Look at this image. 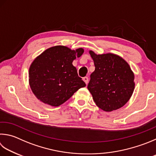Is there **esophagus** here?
Masks as SVG:
<instances>
[{
  "label": "esophagus",
  "instance_id": "34e87169",
  "mask_svg": "<svg viewBox=\"0 0 156 156\" xmlns=\"http://www.w3.org/2000/svg\"><path fill=\"white\" fill-rule=\"evenodd\" d=\"M83 80L84 81V83H86V84H87L88 83H89V78H88V77L83 78Z\"/></svg>",
  "mask_w": 156,
  "mask_h": 156
}]
</instances>
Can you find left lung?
<instances>
[{"mask_svg":"<svg viewBox=\"0 0 156 156\" xmlns=\"http://www.w3.org/2000/svg\"><path fill=\"white\" fill-rule=\"evenodd\" d=\"M95 67L87 88L95 103L106 112L120 108L134 89V75L127 62L113 54L97 55L89 51Z\"/></svg>","mask_w":156,"mask_h":156,"instance_id":"obj_1","label":"left lung"}]
</instances>
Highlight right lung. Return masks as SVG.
<instances>
[{"label":"right lung","mask_w":156,"mask_h":156,"mask_svg":"<svg viewBox=\"0 0 156 156\" xmlns=\"http://www.w3.org/2000/svg\"><path fill=\"white\" fill-rule=\"evenodd\" d=\"M83 52V48L72 50L66 46H56L45 50L33 61L29 69V84L37 99L50 106H58L86 86L72 65Z\"/></svg>","instance_id":"1"}]
</instances>
